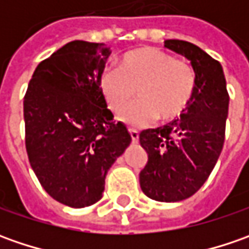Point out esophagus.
Segmentation results:
<instances>
[{"label":"esophagus","instance_id":"34e87169","mask_svg":"<svg viewBox=\"0 0 249 249\" xmlns=\"http://www.w3.org/2000/svg\"><path fill=\"white\" fill-rule=\"evenodd\" d=\"M130 136H131V141L134 142V144H137L139 142V131L134 129H129Z\"/></svg>","mask_w":249,"mask_h":249}]
</instances>
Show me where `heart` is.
I'll use <instances>...</instances> for the list:
<instances>
[{
	"instance_id": "heart-1",
	"label": "heart",
	"mask_w": 249,
	"mask_h": 249,
	"mask_svg": "<svg viewBox=\"0 0 249 249\" xmlns=\"http://www.w3.org/2000/svg\"><path fill=\"white\" fill-rule=\"evenodd\" d=\"M100 89L116 115L129 108L139 90L140 101L124 115V120L144 126L157 118L160 122L180 118L194 98L196 76L191 65L159 48L147 47L126 53L120 68H105Z\"/></svg>"
}]
</instances>
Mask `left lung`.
I'll return each mask as SVG.
<instances>
[{
	"instance_id": "left-lung-1",
	"label": "left lung",
	"mask_w": 249,
	"mask_h": 249,
	"mask_svg": "<svg viewBox=\"0 0 249 249\" xmlns=\"http://www.w3.org/2000/svg\"><path fill=\"white\" fill-rule=\"evenodd\" d=\"M165 47L187 58L196 76L194 98L178 119L140 133L148 162L140 187L151 199L178 202L202 187L225 142L229 94L222 65L194 44L166 40Z\"/></svg>"
}]
</instances>
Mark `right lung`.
Segmentation results:
<instances>
[{
	"label": "right lung",
	"instance_id": "right-lung-1",
	"mask_svg": "<svg viewBox=\"0 0 249 249\" xmlns=\"http://www.w3.org/2000/svg\"><path fill=\"white\" fill-rule=\"evenodd\" d=\"M109 48L76 40L38 63L23 101L26 151L55 201L84 208L102 198L105 177L131 142L100 89Z\"/></svg>",
	"mask_w": 249,
	"mask_h": 249
}]
</instances>
